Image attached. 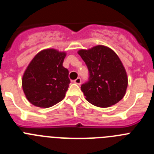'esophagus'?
Returning a JSON list of instances; mask_svg holds the SVG:
<instances>
[{"label": "esophagus", "mask_w": 154, "mask_h": 154, "mask_svg": "<svg viewBox=\"0 0 154 154\" xmlns=\"http://www.w3.org/2000/svg\"><path fill=\"white\" fill-rule=\"evenodd\" d=\"M81 82H82V80L80 78H77L76 79L74 80V83L77 84V85H80V84H81Z\"/></svg>", "instance_id": "1"}]
</instances>
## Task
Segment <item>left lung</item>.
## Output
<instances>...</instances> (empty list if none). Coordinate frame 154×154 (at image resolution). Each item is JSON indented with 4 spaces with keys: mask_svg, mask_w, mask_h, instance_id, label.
Listing matches in <instances>:
<instances>
[{
    "mask_svg": "<svg viewBox=\"0 0 154 154\" xmlns=\"http://www.w3.org/2000/svg\"><path fill=\"white\" fill-rule=\"evenodd\" d=\"M78 54L89 72L88 82L81 90L91 104L102 108L112 106L124 97L128 85L126 71L116 53L105 45L80 49Z\"/></svg>",
    "mask_w": 154,
    "mask_h": 154,
    "instance_id": "1",
    "label": "left lung"
}]
</instances>
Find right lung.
<instances>
[{
	"mask_svg": "<svg viewBox=\"0 0 154 154\" xmlns=\"http://www.w3.org/2000/svg\"><path fill=\"white\" fill-rule=\"evenodd\" d=\"M65 51L47 48L39 51L23 74L21 84L29 103L40 108H49L65 98L70 80L63 67Z\"/></svg>",
	"mask_w": 154,
	"mask_h": 154,
	"instance_id": "right-lung-1",
	"label": "right lung"
}]
</instances>
